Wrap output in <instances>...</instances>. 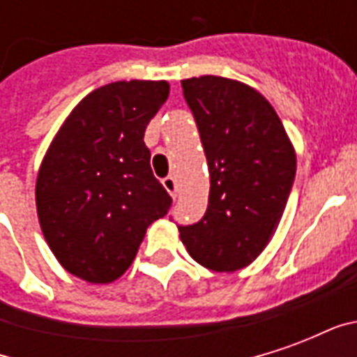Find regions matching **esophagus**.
<instances>
[{"label": "esophagus", "instance_id": "34e87169", "mask_svg": "<svg viewBox=\"0 0 357 357\" xmlns=\"http://www.w3.org/2000/svg\"><path fill=\"white\" fill-rule=\"evenodd\" d=\"M162 185L174 199L178 197V183H176V178H174V176H166V178L162 179Z\"/></svg>", "mask_w": 357, "mask_h": 357}]
</instances>
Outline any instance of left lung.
<instances>
[{"instance_id":"8db88e82","label":"left lung","mask_w":357,"mask_h":357,"mask_svg":"<svg viewBox=\"0 0 357 357\" xmlns=\"http://www.w3.org/2000/svg\"><path fill=\"white\" fill-rule=\"evenodd\" d=\"M210 174L208 208L193 225H178L195 262L237 271L260 256L291 195L296 155L281 118L262 93L237 80H181Z\"/></svg>"}]
</instances>
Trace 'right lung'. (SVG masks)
I'll return each instance as SVG.
<instances>
[{
	"label": "right lung",
	"instance_id": "right-lung-1",
	"mask_svg": "<svg viewBox=\"0 0 357 357\" xmlns=\"http://www.w3.org/2000/svg\"><path fill=\"white\" fill-rule=\"evenodd\" d=\"M168 82H112L86 95L51 141L36 179L43 237L59 264L88 283L130 268L147 227L172 197L143 141L168 99Z\"/></svg>",
	"mask_w": 357,
	"mask_h": 357
}]
</instances>
